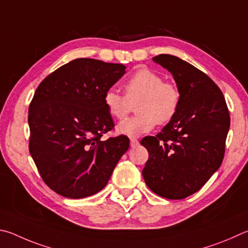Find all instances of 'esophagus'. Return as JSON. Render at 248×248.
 Here are the masks:
<instances>
[{"label":"esophagus","mask_w":248,"mask_h":248,"mask_svg":"<svg viewBox=\"0 0 248 248\" xmlns=\"http://www.w3.org/2000/svg\"><path fill=\"white\" fill-rule=\"evenodd\" d=\"M138 145H140V141H138L137 140H134V138H132V140H131V147H137Z\"/></svg>","instance_id":"1"}]
</instances>
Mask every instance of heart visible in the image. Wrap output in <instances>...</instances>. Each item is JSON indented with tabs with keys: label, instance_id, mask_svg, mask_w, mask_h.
Returning <instances> with one entry per match:
<instances>
[{
	"label": "heart",
	"instance_id": "b5f03b06",
	"mask_svg": "<svg viewBox=\"0 0 248 248\" xmlns=\"http://www.w3.org/2000/svg\"><path fill=\"white\" fill-rule=\"evenodd\" d=\"M125 95L110 88L103 103L112 117L123 120L136 104L137 115L122 121L116 131L129 137H138L153 131L155 125L170 123L179 111L181 93L176 85L150 69H140L125 81Z\"/></svg>",
	"mask_w": 248,
	"mask_h": 248
}]
</instances>
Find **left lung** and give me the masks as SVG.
I'll return each mask as SVG.
<instances>
[{"mask_svg": "<svg viewBox=\"0 0 248 248\" xmlns=\"http://www.w3.org/2000/svg\"><path fill=\"white\" fill-rule=\"evenodd\" d=\"M153 61L172 74L181 103L157 136L141 140L149 153L142 176L159 196L183 199L198 192L222 163L230 114L222 91L205 73L174 55Z\"/></svg>", "mask_w": 248, "mask_h": 248, "instance_id": "left-lung-1", "label": "left lung"}]
</instances>
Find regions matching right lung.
<instances>
[{"label": "right lung", "mask_w": 248, "mask_h": 248, "mask_svg": "<svg viewBox=\"0 0 248 248\" xmlns=\"http://www.w3.org/2000/svg\"><path fill=\"white\" fill-rule=\"evenodd\" d=\"M125 68L76 59L38 86L28 111L29 151L42 180L61 196L78 199L100 192L129 148L124 135L101 140L114 126L103 95Z\"/></svg>", "instance_id": "right-lung-1"}]
</instances>
